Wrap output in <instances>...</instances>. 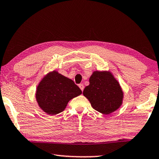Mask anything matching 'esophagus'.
Segmentation results:
<instances>
[{"label": "esophagus", "mask_w": 159, "mask_h": 159, "mask_svg": "<svg viewBox=\"0 0 159 159\" xmlns=\"http://www.w3.org/2000/svg\"><path fill=\"white\" fill-rule=\"evenodd\" d=\"M79 87L80 88V89L82 90V91H83V90H84V85H83L82 84H79Z\"/></svg>", "instance_id": "obj_1"}]
</instances>
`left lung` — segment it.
<instances>
[{
    "label": "left lung",
    "instance_id": "8db88e82",
    "mask_svg": "<svg viewBox=\"0 0 159 159\" xmlns=\"http://www.w3.org/2000/svg\"><path fill=\"white\" fill-rule=\"evenodd\" d=\"M83 95L94 110L103 115L115 112L123 103L124 92L110 71H94Z\"/></svg>",
    "mask_w": 159,
    "mask_h": 159
}]
</instances>
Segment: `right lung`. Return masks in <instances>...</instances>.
Listing matches in <instances>:
<instances>
[{"label":"right lung","instance_id":"obj_1","mask_svg":"<svg viewBox=\"0 0 159 159\" xmlns=\"http://www.w3.org/2000/svg\"><path fill=\"white\" fill-rule=\"evenodd\" d=\"M80 94L81 89L72 80L54 70L48 72L38 84L35 98L44 112L56 115L66 109L71 99Z\"/></svg>","mask_w":159,"mask_h":159}]
</instances>
